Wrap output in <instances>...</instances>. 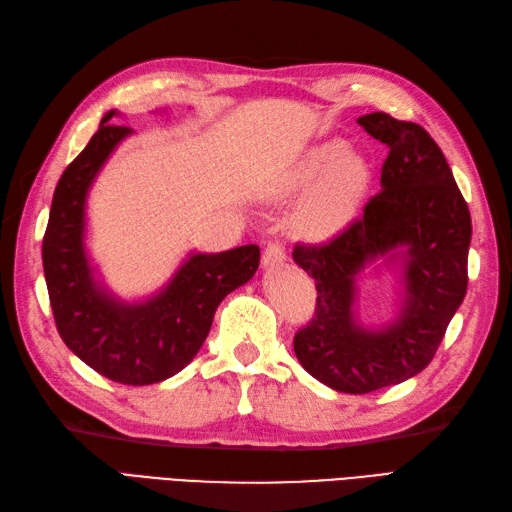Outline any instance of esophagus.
<instances>
[{
  "label": "esophagus",
  "instance_id": "34e87169",
  "mask_svg": "<svg viewBox=\"0 0 512 512\" xmlns=\"http://www.w3.org/2000/svg\"><path fill=\"white\" fill-rule=\"evenodd\" d=\"M286 252H284V245L280 241H273L267 245L265 254H263V267H278L284 263Z\"/></svg>",
  "mask_w": 512,
  "mask_h": 512
}]
</instances>
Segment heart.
<instances>
[{"label": "heart", "instance_id": "obj_1", "mask_svg": "<svg viewBox=\"0 0 512 512\" xmlns=\"http://www.w3.org/2000/svg\"><path fill=\"white\" fill-rule=\"evenodd\" d=\"M345 141L330 139L308 147L280 178V193L313 189L299 206L293 230L308 241H326L356 219L369 186V167Z\"/></svg>", "mask_w": 512, "mask_h": 512}]
</instances>
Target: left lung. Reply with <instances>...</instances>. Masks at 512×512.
Returning a JSON list of instances; mask_svg holds the SVG:
<instances>
[{"mask_svg":"<svg viewBox=\"0 0 512 512\" xmlns=\"http://www.w3.org/2000/svg\"><path fill=\"white\" fill-rule=\"evenodd\" d=\"M389 147L382 191L350 228L323 245L297 243L293 260L317 284L315 317L293 339L299 363L334 391L363 395L430 365L467 293L471 217L439 145L386 112L358 119ZM400 262L401 313L380 331L355 321V280L373 259Z\"/></svg>","mask_w":512,"mask_h":512,"instance_id":"obj_1","label":"left lung"}]
</instances>
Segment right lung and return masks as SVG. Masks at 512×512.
<instances>
[{"mask_svg": "<svg viewBox=\"0 0 512 512\" xmlns=\"http://www.w3.org/2000/svg\"><path fill=\"white\" fill-rule=\"evenodd\" d=\"M104 115L80 156L62 173L43 236V269L60 339L86 365L119 384H154L191 363L221 299L252 280L258 245L189 254L169 284L145 302L110 295L93 276L84 247L86 195L115 147L132 134Z\"/></svg>", "mask_w": 512, "mask_h": 512, "instance_id": "obj_1", "label": "right lung"}]
</instances>
